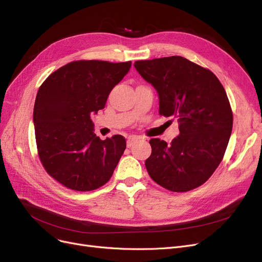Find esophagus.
I'll list each match as a JSON object with an SVG mask.
<instances>
[{"label": "esophagus", "instance_id": "esophagus-1", "mask_svg": "<svg viewBox=\"0 0 262 262\" xmlns=\"http://www.w3.org/2000/svg\"><path fill=\"white\" fill-rule=\"evenodd\" d=\"M137 140H138V138H137V137H129V138L127 139V147H128V148L133 147V146H134V143L136 142Z\"/></svg>", "mask_w": 262, "mask_h": 262}]
</instances>
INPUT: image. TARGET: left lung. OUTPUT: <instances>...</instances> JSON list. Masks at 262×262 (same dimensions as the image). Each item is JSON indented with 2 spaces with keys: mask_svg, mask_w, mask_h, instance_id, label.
Wrapping results in <instances>:
<instances>
[{
  "mask_svg": "<svg viewBox=\"0 0 262 262\" xmlns=\"http://www.w3.org/2000/svg\"><path fill=\"white\" fill-rule=\"evenodd\" d=\"M135 69L159 96V113L175 117L180 135L168 143L150 140L147 171L160 186L188 191L207 182L221 163L233 113L216 76L183 56L137 61Z\"/></svg>",
  "mask_w": 262,
  "mask_h": 262,
  "instance_id": "8db88e82",
  "label": "left lung"
}]
</instances>
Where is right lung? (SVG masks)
Masks as SVG:
<instances>
[{
  "mask_svg": "<svg viewBox=\"0 0 262 262\" xmlns=\"http://www.w3.org/2000/svg\"><path fill=\"white\" fill-rule=\"evenodd\" d=\"M132 62L76 61L42 83L33 106L39 158L65 187L95 190L108 182L126 148L115 135L101 140L90 115L105 106L110 92L129 72Z\"/></svg>",
  "mask_w": 262,
  "mask_h": 262,
  "instance_id": "obj_1",
  "label": "right lung"
}]
</instances>
